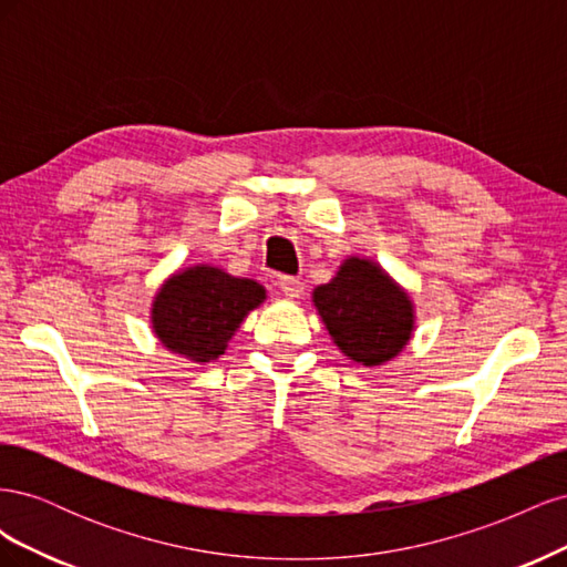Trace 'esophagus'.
<instances>
[{"label":"esophagus","instance_id":"obj_1","mask_svg":"<svg viewBox=\"0 0 567 567\" xmlns=\"http://www.w3.org/2000/svg\"><path fill=\"white\" fill-rule=\"evenodd\" d=\"M279 288L288 298H300L302 296V281L296 277H281L279 279Z\"/></svg>","mask_w":567,"mask_h":567}]
</instances>
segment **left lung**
Segmentation results:
<instances>
[{
    "mask_svg": "<svg viewBox=\"0 0 567 567\" xmlns=\"http://www.w3.org/2000/svg\"><path fill=\"white\" fill-rule=\"evenodd\" d=\"M312 302L338 350L362 367L388 364L414 336V300L369 257H346Z\"/></svg>",
    "mask_w": 567,
    "mask_h": 567,
    "instance_id": "1",
    "label": "left lung"
}]
</instances>
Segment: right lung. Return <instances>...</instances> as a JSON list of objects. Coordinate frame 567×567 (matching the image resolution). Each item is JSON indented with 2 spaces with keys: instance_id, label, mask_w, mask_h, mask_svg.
Returning <instances> with one entry per match:
<instances>
[{
  "instance_id": "right-lung-1",
  "label": "right lung",
  "mask_w": 567,
  "mask_h": 567,
  "mask_svg": "<svg viewBox=\"0 0 567 567\" xmlns=\"http://www.w3.org/2000/svg\"><path fill=\"white\" fill-rule=\"evenodd\" d=\"M267 298L265 286L213 265L175 271L156 290L151 329L161 346L188 362L210 364Z\"/></svg>"
}]
</instances>
